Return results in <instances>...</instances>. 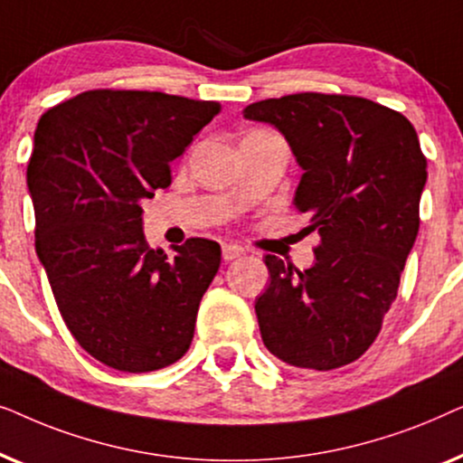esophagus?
Wrapping results in <instances>:
<instances>
[{
	"label": "esophagus",
	"instance_id": "34e87169",
	"mask_svg": "<svg viewBox=\"0 0 463 463\" xmlns=\"http://www.w3.org/2000/svg\"><path fill=\"white\" fill-rule=\"evenodd\" d=\"M244 255V249L238 244H223V259L225 261H233V259L242 257Z\"/></svg>",
	"mask_w": 463,
	"mask_h": 463
}]
</instances>
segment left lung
I'll return each instance as SVG.
<instances>
[{
	"label": "left lung",
	"instance_id": "left-lung-1",
	"mask_svg": "<svg viewBox=\"0 0 463 463\" xmlns=\"http://www.w3.org/2000/svg\"><path fill=\"white\" fill-rule=\"evenodd\" d=\"M244 118L288 141L303 168L295 208L320 233L309 269L265 255L263 344L290 366L339 369L369 350L396 299L428 179L420 138L402 113L345 94L259 100Z\"/></svg>",
	"mask_w": 463,
	"mask_h": 463
}]
</instances>
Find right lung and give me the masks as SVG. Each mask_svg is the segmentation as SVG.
<instances>
[{
  "label": "right lung",
  "instance_id": "obj_1",
  "mask_svg": "<svg viewBox=\"0 0 463 463\" xmlns=\"http://www.w3.org/2000/svg\"><path fill=\"white\" fill-rule=\"evenodd\" d=\"M221 111L214 100L147 90H88L40 118L27 187L35 250L75 341L126 373L189 350L221 246L189 238L151 249L141 200L170 185V162Z\"/></svg>",
  "mask_w": 463,
  "mask_h": 463
}]
</instances>
